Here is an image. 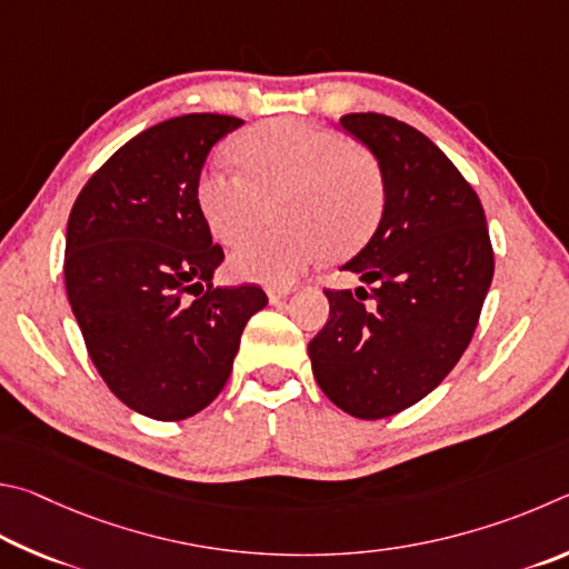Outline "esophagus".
Instances as JSON below:
<instances>
[{
	"instance_id": "obj_1",
	"label": "esophagus",
	"mask_w": 569,
	"mask_h": 569,
	"mask_svg": "<svg viewBox=\"0 0 569 569\" xmlns=\"http://www.w3.org/2000/svg\"><path fill=\"white\" fill-rule=\"evenodd\" d=\"M290 292H292L290 287H269V290H267V297H269V302L277 305V302H282L284 297L290 295Z\"/></svg>"
}]
</instances>
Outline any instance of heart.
I'll list each match as a JSON object with an SVG mask.
<instances>
[{
	"label": "heart",
	"mask_w": 569,
	"mask_h": 569,
	"mask_svg": "<svg viewBox=\"0 0 569 569\" xmlns=\"http://www.w3.org/2000/svg\"><path fill=\"white\" fill-rule=\"evenodd\" d=\"M232 152L244 172L212 164L197 177L194 202L209 232L234 244L277 199V219L287 222L234 249L229 272L237 279L290 284L327 252L360 247L380 219V167L332 129L272 119L239 134Z\"/></svg>",
	"instance_id": "b5f03b06"
}]
</instances>
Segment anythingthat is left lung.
<instances>
[{"instance_id": "1", "label": "left lung", "mask_w": 569, "mask_h": 569, "mask_svg": "<svg viewBox=\"0 0 569 569\" xmlns=\"http://www.w3.org/2000/svg\"><path fill=\"white\" fill-rule=\"evenodd\" d=\"M340 124L380 164L385 207L370 242L342 264L365 287L325 290L330 320L307 350L340 410L382 420L420 402L460 360L495 257L480 197L432 139L375 112Z\"/></svg>"}]
</instances>
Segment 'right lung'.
Segmentation results:
<instances>
[{
  "instance_id": "1",
  "label": "right lung",
  "mask_w": 569,
  "mask_h": 569,
  "mask_svg": "<svg viewBox=\"0 0 569 569\" xmlns=\"http://www.w3.org/2000/svg\"><path fill=\"white\" fill-rule=\"evenodd\" d=\"M242 124L202 112L144 129L69 212L64 284L87 352L152 420H187L222 392L247 320L267 305L254 284H212L224 252L194 202L209 149Z\"/></svg>"
}]
</instances>
